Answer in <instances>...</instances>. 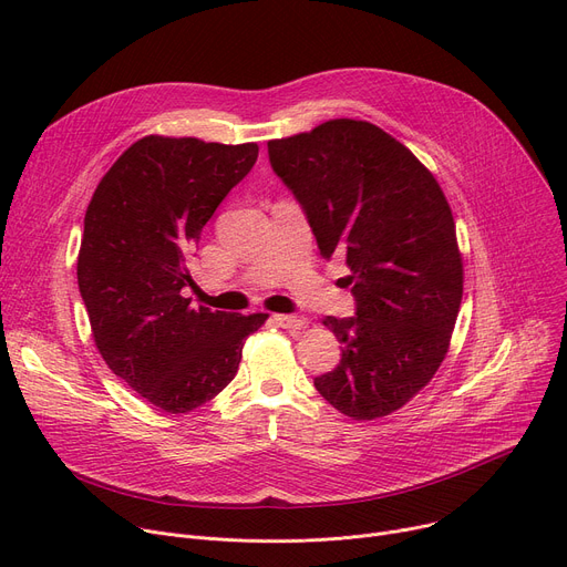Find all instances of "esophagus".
Here are the masks:
<instances>
[{"mask_svg": "<svg viewBox=\"0 0 567 567\" xmlns=\"http://www.w3.org/2000/svg\"><path fill=\"white\" fill-rule=\"evenodd\" d=\"M276 323L287 331H301L308 326V319L303 315H276Z\"/></svg>", "mask_w": 567, "mask_h": 567, "instance_id": "esophagus-1", "label": "esophagus"}]
</instances>
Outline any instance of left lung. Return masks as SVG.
I'll use <instances>...</instances> for the list:
<instances>
[{
    "label": "left lung",
    "mask_w": 567,
    "mask_h": 567,
    "mask_svg": "<svg viewBox=\"0 0 567 567\" xmlns=\"http://www.w3.org/2000/svg\"><path fill=\"white\" fill-rule=\"evenodd\" d=\"M268 161L301 204L323 259L344 257L353 317H326L340 363L315 377L353 421L406 404L439 370L462 303V259L436 178L374 124L333 118L268 142Z\"/></svg>",
    "instance_id": "obj_1"
}]
</instances>
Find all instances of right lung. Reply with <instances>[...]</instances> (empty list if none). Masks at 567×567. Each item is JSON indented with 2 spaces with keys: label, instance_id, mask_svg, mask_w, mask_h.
Listing matches in <instances>:
<instances>
[{
  "label": "right lung",
  "instance_id": "right-lung-1",
  "mask_svg": "<svg viewBox=\"0 0 567 567\" xmlns=\"http://www.w3.org/2000/svg\"><path fill=\"white\" fill-rule=\"evenodd\" d=\"M257 154V144L148 135L118 156L86 206L78 287L96 347L167 413L216 398L268 317L193 308L184 296L202 227Z\"/></svg>",
  "mask_w": 567,
  "mask_h": 567
}]
</instances>
